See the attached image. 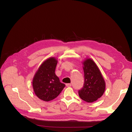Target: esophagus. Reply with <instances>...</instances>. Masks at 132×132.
Instances as JSON below:
<instances>
[{"mask_svg": "<svg viewBox=\"0 0 132 132\" xmlns=\"http://www.w3.org/2000/svg\"><path fill=\"white\" fill-rule=\"evenodd\" d=\"M66 86L67 87H70L71 86V84H66Z\"/></svg>", "mask_w": 132, "mask_h": 132, "instance_id": "34e87169", "label": "esophagus"}]
</instances>
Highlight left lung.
Wrapping results in <instances>:
<instances>
[{
    "label": "left lung",
    "mask_w": 132,
    "mask_h": 132,
    "mask_svg": "<svg viewBox=\"0 0 132 132\" xmlns=\"http://www.w3.org/2000/svg\"><path fill=\"white\" fill-rule=\"evenodd\" d=\"M84 73V84L79 90L80 97L91 103L96 101L103 95L106 83L100 70L93 59L87 58L82 62Z\"/></svg>",
    "instance_id": "8db88e82"
}]
</instances>
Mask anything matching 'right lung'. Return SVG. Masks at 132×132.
<instances>
[{
  "label": "right lung",
  "instance_id": "1",
  "mask_svg": "<svg viewBox=\"0 0 132 132\" xmlns=\"http://www.w3.org/2000/svg\"><path fill=\"white\" fill-rule=\"evenodd\" d=\"M58 61L51 57L44 61L36 72L32 86L35 95L41 100L50 101L56 98L61 93L65 84L60 82L55 74Z\"/></svg>",
  "mask_w": 132,
  "mask_h": 132
}]
</instances>
